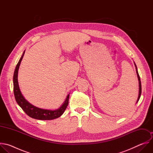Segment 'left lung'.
<instances>
[{"label": "left lung", "mask_w": 153, "mask_h": 153, "mask_svg": "<svg viewBox=\"0 0 153 153\" xmlns=\"http://www.w3.org/2000/svg\"><path fill=\"white\" fill-rule=\"evenodd\" d=\"M134 65H135V67H136V73H137V78H138V80H139V96H138V98H137V102H136V103L138 102L140 97V95H141V93H142V86H141V82H140V76L139 75V73H138V71H137V66L136 63H134Z\"/></svg>", "instance_id": "8db88e82"}]
</instances>
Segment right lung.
<instances>
[{"label":"right lung","instance_id":"1","mask_svg":"<svg viewBox=\"0 0 153 153\" xmlns=\"http://www.w3.org/2000/svg\"><path fill=\"white\" fill-rule=\"evenodd\" d=\"M25 51H24V52L23 53L19 61L18 62V63L16 65V67L15 68L14 76H13L14 94L17 104L21 107V108L22 109L28 116L35 119L43 120H53L60 117L64 113L65 110H66V108L68 105L70 94H68V96H67V98L65 99L63 103L58 109H56V110H54L40 108L32 105L25 99L22 94L19 88L17 77H18L19 68L20 67L21 61L22 60L23 57L24 56Z\"/></svg>","mask_w":153,"mask_h":153}]
</instances>
